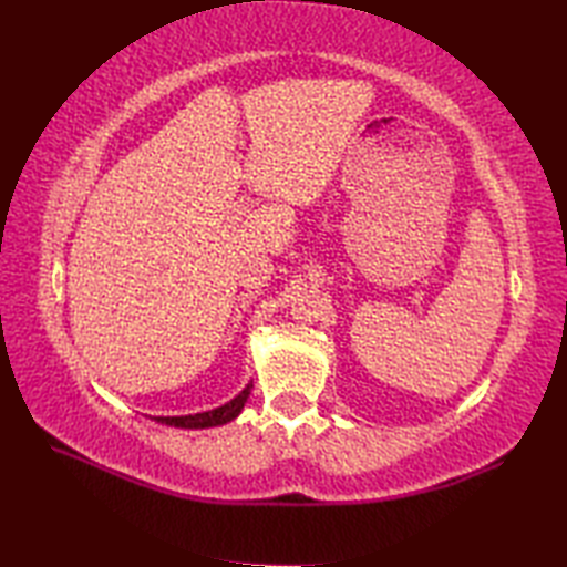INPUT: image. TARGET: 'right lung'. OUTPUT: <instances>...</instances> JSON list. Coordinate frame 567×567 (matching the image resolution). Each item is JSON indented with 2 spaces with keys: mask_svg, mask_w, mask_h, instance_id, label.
Returning <instances> with one entry per match:
<instances>
[{
  "mask_svg": "<svg viewBox=\"0 0 567 567\" xmlns=\"http://www.w3.org/2000/svg\"><path fill=\"white\" fill-rule=\"evenodd\" d=\"M252 385H246L236 398L227 404H221L217 409L210 411H200V414H188V416H153L158 423L165 425H175V427H188V431H196V427H213V425H225L229 421H234L238 414H241L244 404L248 402Z\"/></svg>",
  "mask_w": 567,
  "mask_h": 567,
  "instance_id": "1",
  "label": "right lung"
}]
</instances>
